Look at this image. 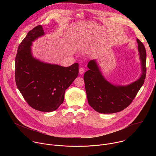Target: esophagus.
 Segmentation results:
<instances>
[{"label": "esophagus", "mask_w": 156, "mask_h": 156, "mask_svg": "<svg viewBox=\"0 0 156 156\" xmlns=\"http://www.w3.org/2000/svg\"><path fill=\"white\" fill-rule=\"evenodd\" d=\"M79 73H80L81 75L83 74V73H84V69L83 68H80V69H79Z\"/></svg>", "instance_id": "esophagus-1"}]
</instances>
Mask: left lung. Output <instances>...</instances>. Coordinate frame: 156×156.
I'll return each instance as SVG.
<instances>
[{
  "label": "left lung",
  "mask_w": 156,
  "mask_h": 156,
  "mask_svg": "<svg viewBox=\"0 0 156 156\" xmlns=\"http://www.w3.org/2000/svg\"><path fill=\"white\" fill-rule=\"evenodd\" d=\"M141 63L140 78L126 86H116L109 83L102 75L95 60L88 62L84 74L87 102L96 112L113 114L126 108L135 99L144 84L146 73V52L144 44L136 39Z\"/></svg>",
  "instance_id": "obj_1"
}]
</instances>
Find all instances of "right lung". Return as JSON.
<instances>
[{
    "mask_svg": "<svg viewBox=\"0 0 156 156\" xmlns=\"http://www.w3.org/2000/svg\"><path fill=\"white\" fill-rule=\"evenodd\" d=\"M44 35L42 25L30 31L15 57L17 87L27 102L41 112H52L63 103L65 90L77 78L78 63L67 67L40 61L31 54L32 42Z\"/></svg>",
    "mask_w": 156,
    "mask_h": 156,
    "instance_id": "add662e5",
    "label": "right lung"
}]
</instances>
